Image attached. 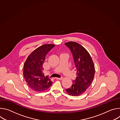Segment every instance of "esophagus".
Instances as JSON below:
<instances>
[{
	"label": "esophagus",
	"mask_w": 120,
	"mask_h": 120,
	"mask_svg": "<svg viewBox=\"0 0 120 120\" xmlns=\"http://www.w3.org/2000/svg\"><path fill=\"white\" fill-rule=\"evenodd\" d=\"M55 79H57V80H63V77H61V78L56 77V78H55Z\"/></svg>",
	"instance_id": "1"
}]
</instances>
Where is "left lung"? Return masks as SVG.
I'll use <instances>...</instances> for the list:
<instances>
[{
	"label": "left lung",
	"instance_id": "left-lung-1",
	"mask_svg": "<svg viewBox=\"0 0 120 120\" xmlns=\"http://www.w3.org/2000/svg\"><path fill=\"white\" fill-rule=\"evenodd\" d=\"M65 45L73 54L76 71V78L71 87L65 90L70 95L77 96L83 94L90 86L94 78L95 67L87 50L77 42L70 41Z\"/></svg>",
	"mask_w": 120,
	"mask_h": 120
}]
</instances>
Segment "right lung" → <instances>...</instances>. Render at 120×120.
<instances>
[{"label":"right lung","instance_id":"1","mask_svg":"<svg viewBox=\"0 0 120 120\" xmlns=\"http://www.w3.org/2000/svg\"><path fill=\"white\" fill-rule=\"evenodd\" d=\"M55 46L45 44L34 50L28 56L24 64L23 75L28 86L36 92H43L52 84L47 76H45L43 65L49 51Z\"/></svg>","mask_w":120,"mask_h":120}]
</instances>
